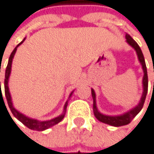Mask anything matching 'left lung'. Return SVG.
<instances>
[{"mask_svg": "<svg viewBox=\"0 0 154 154\" xmlns=\"http://www.w3.org/2000/svg\"><path fill=\"white\" fill-rule=\"evenodd\" d=\"M125 37H126L127 42L131 47H133L134 50L136 51L137 55H138V58H139V61L142 63V66H143V72H144L143 80V96H142L141 102L139 103V104L135 108H133L132 110H131L130 112H126V113H124L122 115H120V116H107V115H103V114L100 113L98 112V110H97V107H96V101H95V92L91 89V96H92V99H93V113H94L95 117L97 118L100 122H102L110 124L112 126H116V127L129 124L132 121V119L140 112V111L143 107V104H144V102H145V98H146V95H147V91H148L147 68H146V64H145V61H144V57H143V51H142L140 46L138 45V43L135 41H134L129 34H126Z\"/></svg>", "mask_w": 154, "mask_h": 154, "instance_id": "left-lung-1", "label": "left lung"}]
</instances>
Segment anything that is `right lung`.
<instances>
[{"mask_svg": "<svg viewBox=\"0 0 154 154\" xmlns=\"http://www.w3.org/2000/svg\"><path fill=\"white\" fill-rule=\"evenodd\" d=\"M25 39H23L24 41ZM23 41L22 42L19 43L15 49L12 51V52L11 53L10 55V58H9V62H8V65L6 67V71H5V79H4V92H5V97H6V100H7V103H8V105H9V108L11 112V113L13 114L14 117H16L19 121L22 122L26 127H28L29 129L31 130H34V131H44L55 124H57L58 122H60L63 117H64V114L65 113H63L62 115L58 116V117H56L52 120H50V121H45V122H40V121H37V120H34V119H31V118H28L26 117L25 115L22 114L19 112L17 110L14 109V107L12 106V103H11V95H10V92H9V87H8V80H9V76H10V73H11V63H12V59H13V56L16 52V50H17V47L22 44L23 42ZM0 89H1V82H0ZM72 95V93H71ZM70 95V96H71ZM2 97V90H1V93H0V98ZM3 100V98H2ZM4 103V101H3ZM67 103H65V106H64V112H66V107H67ZM5 105V104H4ZM8 111V110H7Z\"/></svg>", "mask_w": 154, "mask_h": 154, "instance_id": "right-lung-1", "label": "right lung"}]
</instances>
